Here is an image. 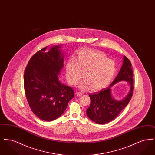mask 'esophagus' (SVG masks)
I'll use <instances>...</instances> for the list:
<instances>
[{"label": "esophagus", "mask_w": 155, "mask_h": 155, "mask_svg": "<svg viewBox=\"0 0 155 155\" xmlns=\"http://www.w3.org/2000/svg\"><path fill=\"white\" fill-rule=\"evenodd\" d=\"M76 95H77V96H82V95H83V93H82V92H81L78 91V92H76Z\"/></svg>", "instance_id": "34e87169"}]
</instances>
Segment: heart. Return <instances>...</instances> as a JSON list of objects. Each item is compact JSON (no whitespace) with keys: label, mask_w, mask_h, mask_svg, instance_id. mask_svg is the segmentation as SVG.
Returning <instances> with one entry per match:
<instances>
[{"label":"heart","mask_w":155,"mask_h":155,"mask_svg":"<svg viewBox=\"0 0 155 155\" xmlns=\"http://www.w3.org/2000/svg\"><path fill=\"white\" fill-rule=\"evenodd\" d=\"M116 71L114 61L99 52L85 50L80 53L76 62L70 60L66 66V77L68 82L76 85L81 79L84 80L79 87L83 89L90 87L97 91L106 87L113 79Z\"/></svg>","instance_id":"heart-1"}]
</instances>
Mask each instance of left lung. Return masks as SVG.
<instances>
[{"label": "left lung", "instance_id": "1", "mask_svg": "<svg viewBox=\"0 0 155 155\" xmlns=\"http://www.w3.org/2000/svg\"><path fill=\"white\" fill-rule=\"evenodd\" d=\"M128 81L130 85V90L124 99L116 101L111 96L110 87L121 81ZM133 72L130 60L124 56L123 64L118 75L112 82L109 87L102 89L98 92L90 94L91 104L87 110V114L92 121L97 124H105L118 116L130 101L133 95Z\"/></svg>", "mask_w": 155, "mask_h": 155}]
</instances>
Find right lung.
Returning a JSON list of instances; mask_svg holds the SVG:
<instances>
[{
	"instance_id": "obj_1",
	"label": "right lung",
	"mask_w": 155,
	"mask_h": 155,
	"mask_svg": "<svg viewBox=\"0 0 155 155\" xmlns=\"http://www.w3.org/2000/svg\"><path fill=\"white\" fill-rule=\"evenodd\" d=\"M48 46L39 50L30 59L24 74L27 100L34 114L42 120L53 121L66 110L74 96L71 87L60 83L58 78L63 67V56L59 49Z\"/></svg>"
}]
</instances>
